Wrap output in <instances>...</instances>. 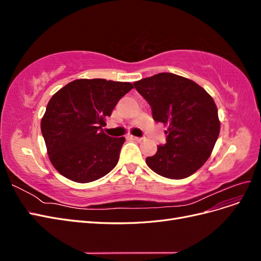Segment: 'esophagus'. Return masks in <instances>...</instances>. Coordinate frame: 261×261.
<instances>
[{
    "mask_svg": "<svg viewBox=\"0 0 261 261\" xmlns=\"http://www.w3.org/2000/svg\"><path fill=\"white\" fill-rule=\"evenodd\" d=\"M132 139L136 140V141H143V140H144L143 137H136V136H132Z\"/></svg>",
    "mask_w": 261,
    "mask_h": 261,
    "instance_id": "34e87169",
    "label": "esophagus"
}]
</instances>
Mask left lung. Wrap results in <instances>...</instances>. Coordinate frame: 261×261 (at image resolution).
<instances>
[{
  "label": "left lung",
  "instance_id": "left-lung-1",
  "mask_svg": "<svg viewBox=\"0 0 261 261\" xmlns=\"http://www.w3.org/2000/svg\"><path fill=\"white\" fill-rule=\"evenodd\" d=\"M134 86L151 107L153 120L168 125L167 143L147 158V165L163 177L191 176L208 160L219 137L215 101L195 82L172 73L147 77Z\"/></svg>",
  "mask_w": 261,
  "mask_h": 261
}]
</instances>
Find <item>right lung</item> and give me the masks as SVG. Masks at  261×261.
Returning a JSON list of instances; mask_svg holds the SVG:
<instances>
[{"label": "right lung", "instance_id": "1", "mask_svg": "<svg viewBox=\"0 0 261 261\" xmlns=\"http://www.w3.org/2000/svg\"><path fill=\"white\" fill-rule=\"evenodd\" d=\"M130 83L76 80L53 94L41 120L49 159L57 171L77 183L107 175L118 162L124 137L102 130Z\"/></svg>", "mask_w": 261, "mask_h": 261}]
</instances>
